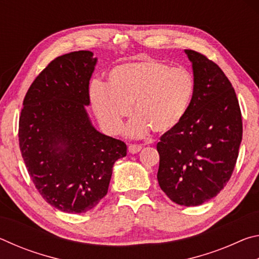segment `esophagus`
Masks as SVG:
<instances>
[{
  "label": "esophagus",
  "mask_w": 259,
  "mask_h": 259,
  "mask_svg": "<svg viewBox=\"0 0 259 259\" xmlns=\"http://www.w3.org/2000/svg\"><path fill=\"white\" fill-rule=\"evenodd\" d=\"M140 150H142V146L136 145V144H130L128 146V151L131 154H136V153H138Z\"/></svg>",
  "instance_id": "1"
}]
</instances>
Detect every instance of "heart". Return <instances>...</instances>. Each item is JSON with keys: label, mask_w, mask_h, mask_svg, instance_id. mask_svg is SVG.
Masks as SVG:
<instances>
[{"label": "heart", "mask_w": 259, "mask_h": 259, "mask_svg": "<svg viewBox=\"0 0 259 259\" xmlns=\"http://www.w3.org/2000/svg\"><path fill=\"white\" fill-rule=\"evenodd\" d=\"M195 91L192 74L155 59L125 63L108 73V82L95 81L89 98L95 115L109 134H120L123 120L136 115L126 126L130 137L140 138L151 130L166 134L184 120Z\"/></svg>", "instance_id": "b5f03b06"}]
</instances>
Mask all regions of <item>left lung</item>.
I'll return each instance as SVG.
<instances>
[{
    "label": "left lung",
    "instance_id": "1",
    "mask_svg": "<svg viewBox=\"0 0 259 259\" xmlns=\"http://www.w3.org/2000/svg\"><path fill=\"white\" fill-rule=\"evenodd\" d=\"M195 91L184 120L161 136L157 182L177 204L200 205L230 181L242 140V117L224 72L207 57L185 50Z\"/></svg>",
    "mask_w": 259,
    "mask_h": 259
}]
</instances>
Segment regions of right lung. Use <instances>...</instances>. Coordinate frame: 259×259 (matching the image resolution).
Instances as JSON below:
<instances>
[{
    "instance_id": "obj_1",
    "label": "right lung",
    "mask_w": 259,
    "mask_h": 259,
    "mask_svg": "<svg viewBox=\"0 0 259 259\" xmlns=\"http://www.w3.org/2000/svg\"><path fill=\"white\" fill-rule=\"evenodd\" d=\"M91 51L57 57L35 78L19 117V147L35 187L68 213L95 208L107 194L113 165L126 145L95 128L88 115Z\"/></svg>"
}]
</instances>
